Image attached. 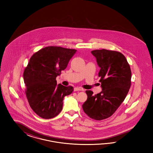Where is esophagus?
Segmentation results:
<instances>
[{
    "instance_id": "obj_1",
    "label": "esophagus",
    "mask_w": 153,
    "mask_h": 153,
    "mask_svg": "<svg viewBox=\"0 0 153 153\" xmlns=\"http://www.w3.org/2000/svg\"><path fill=\"white\" fill-rule=\"evenodd\" d=\"M83 88H79V87H76L74 88V91H82Z\"/></svg>"
}]
</instances>
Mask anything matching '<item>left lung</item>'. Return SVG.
I'll use <instances>...</instances> for the list:
<instances>
[{"label": "left lung", "instance_id": "1", "mask_svg": "<svg viewBox=\"0 0 153 153\" xmlns=\"http://www.w3.org/2000/svg\"><path fill=\"white\" fill-rule=\"evenodd\" d=\"M100 68L99 77L102 91L93 95L86 90L87 100L83 111L95 120L110 117L124 101L131 84V71L125 56L119 51L107 49L91 51Z\"/></svg>", "mask_w": 153, "mask_h": 153}]
</instances>
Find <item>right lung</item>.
<instances>
[{
	"label": "right lung",
	"mask_w": 153,
	"mask_h": 153,
	"mask_svg": "<svg viewBox=\"0 0 153 153\" xmlns=\"http://www.w3.org/2000/svg\"><path fill=\"white\" fill-rule=\"evenodd\" d=\"M75 49L50 46L33 54L23 72L25 91L30 106L44 119L58 116L63 108L65 96L74 91L72 86L57 85L56 77L65 70Z\"/></svg>",
	"instance_id": "right-lung-1"
}]
</instances>
